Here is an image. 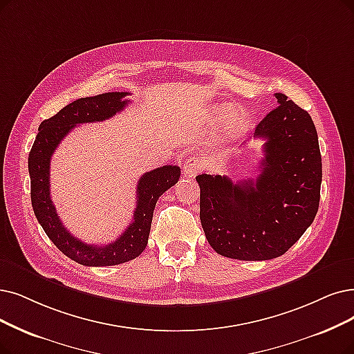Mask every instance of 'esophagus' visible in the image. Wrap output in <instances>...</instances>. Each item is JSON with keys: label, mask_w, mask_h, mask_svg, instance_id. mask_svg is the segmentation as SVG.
Here are the masks:
<instances>
[{"label": "esophagus", "mask_w": 354, "mask_h": 354, "mask_svg": "<svg viewBox=\"0 0 354 354\" xmlns=\"http://www.w3.org/2000/svg\"><path fill=\"white\" fill-rule=\"evenodd\" d=\"M203 168H205V162L202 160L189 157L185 161V165H183V176H185L186 178H193V177H196V174L203 171Z\"/></svg>", "instance_id": "esophagus-1"}]
</instances>
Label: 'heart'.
I'll return each instance as SVG.
<instances>
[{
    "mask_svg": "<svg viewBox=\"0 0 354 354\" xmlns=\"http://www.w3.org/2000/svg\"><path fill=\"white\" fill-rule=\"evenodd\" d=\"M212 123H221L222 126L216 135V140L219 145H226L231 144L238 138H241L248 128V119L245 116V113L236 111L232 106H219L215 107L214 111H212L210 116Z\"/></svg>",
    "mask_w": 354,
    "mask_h": 354,
    "instance_id": "b5f03b06",
    "label": "heart"
}]
</instances>
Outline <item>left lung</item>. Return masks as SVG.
<instances>
[{
  "mask_svg": "<svg viewBox=\"0 0 354 354\" xmlns=\"http://www.w3.org/2000/svg\"><path fill=\"white\" fill-rule=\"evenodd\" d=\"M279 106L257 124L266 139L260 174L232 183L201 174V222L207 243L223 257L260 261L285 254L314 222L322 164L309 113L281 93Z\"/></svg>",
  "mask_w": 354,
  "mask_h": 354,
  "instance_id": "left-lung-1",
  "label": "left lung"
}]
</instances>
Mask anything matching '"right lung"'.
Wrapping results in <instances>:
<instances>
[{
  "instance_id": "right-lung-1",
  "label": "right lung",
  "mask_w": 354,
  "mask_h": 354,
  "mask_svg": "<svg viewBox=\"0 0 354 354\" xmlns=\"http://www.w3.org/2000/svg\"><path fill=\"white\" fill-rule=\"evenodd\" d=\"M129 93H104L84 97L69 103L55 116L40 123L39 133L29 153L30 197L35 215L50 241L66 257L82 266L102 267L122 264L136 259L148 244L151 222L158 197L180 178L177 165H162L145 173L138 181V201L133 222L107 245H90L75 238L62 225L50 199V158L61 140L81 123L102 122L113 118L128 106Z\"/></svg>"
}]
</instances>
